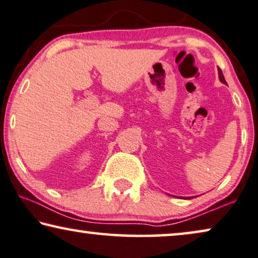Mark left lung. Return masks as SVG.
<instances>
[{"label": "left lung", "mask_w": 258, "mask_h": 258, "mask_svg": "<svg viewBox=\"0 0 258 258\" xmlns=\"http://www.w3.org/2000/svg\"><path fill=\"white\" fill-rule=\"evenodd\" d=\"M218 74H219V80H220L224 84H227V82H226V80L224 78V74H222L221 69L218 68ZM183 199H191V197H186V198H183Z\"/></svg>", "instance_id": "obj_1"}]
</instances>
